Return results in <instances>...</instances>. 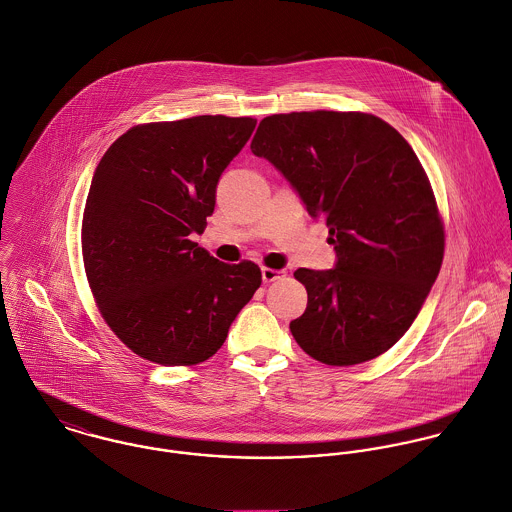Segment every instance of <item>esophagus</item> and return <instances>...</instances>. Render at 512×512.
Wrapping results in <instances>:
<instances>
[{
    "label": "esophagus",
    "instance_id": "obj_1",
    "mask_svg": "<svg viewBox=\"0 0 512 512\" xmlns=\"http://www.w3.org/2000/svg\"><path fill=\"white\" fill-rule=\"evenodd\" d=\"M261 275H263V283H273V281H279L281 277H285V271L271 269V267H263V269H261Z\"/></svg>",
    "mask_w": 512,
    "mask_h": 512
}]
</instances>
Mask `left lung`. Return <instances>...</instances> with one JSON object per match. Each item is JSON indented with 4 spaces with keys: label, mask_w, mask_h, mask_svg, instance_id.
<instances>
[{
    "label": "left lung",
    "mask_w": 512,
    "mask_h": 512,
    "mask_svg": "<svg viewBox=\"0 0 512 512\" xmlns=\"http://www.w3.org/2000/svg\"><path fill=\"white\" fill-rule=\"evenodd\" d=\"M251 152L326 221L338 257L330 271H295L308 295L295 340L328 366L378 358L408 332L443 263V219L413 148L374 114L308 110L263 118Z\"/></svg>",
    "instance_id": "obj_1"
}]
</instances>
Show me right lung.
I'll use <instances>...</instances> for the list:
<instances>
[{"label": "right lung", "mask_w": 512, "mask_h": 512, "mask_svg": "<svg viewBox=\"0 0 512 512\" xmlns=\"http://www.w3.org/2000/svg\"><path fill=\"white\" fill-rule=\"evenodd\" d=\"M255 124L223 114L136 124L95 170L81 227L87 281L104 322L144 360L205 362L261 285L253 261L221 263L190 239Z\"/></svg>", "instance_id": "right-lung-1"}]
</instances>
